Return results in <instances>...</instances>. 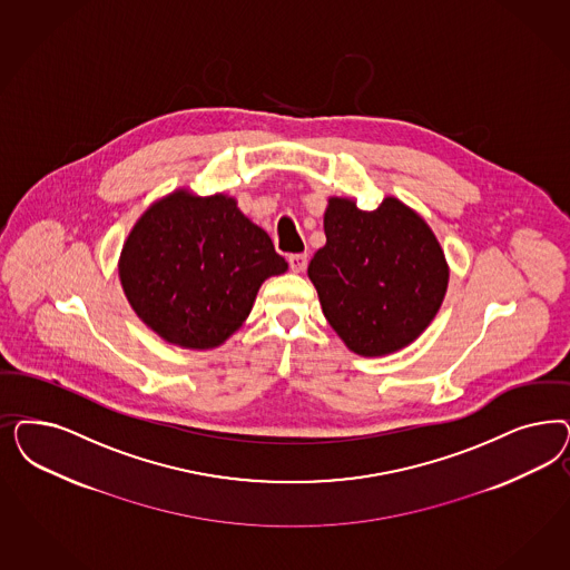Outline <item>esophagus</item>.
Instances as JSON below:
<instances>
[{
  "mask_svg": "<svg viewBox=\"0 0 570 570\" xmlns=\"http://www.w3.org/2000/svg\"><path fill=\"white\" fill-rule=\"evenodd\" d=\"M308 266V254H292L289 256V268L294 273H302Z\"/></svg>",
  "mask_w": 570,
  "mask_h": 570,
  "instance_id": "1",
  "label": "esophagus"
}]
</instances>
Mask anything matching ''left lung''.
<instances>
[{"mask_svg": "<svg viewBox=\"0 0 570 570\" xmlns=\"http://www.w3.org/2000/svg\"><path fill=\"white\" fill-rule=\"evenodd\" d=\"M325 237L308 276L344 344L361 356H384L417 340L449 285L441 243L423 218L394 197L373 212L333 197Z\"/></svg>", "mask_w": 570, "mask_h": 570, "instance_id": "left-lung-1", "label": "left lung"}]
</instances>
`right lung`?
Masks as SVG:
<instances>
[{"label":"right lung","mask_w":570,"mask_h":570,"mask_svg":"<svg viewBox=\"0 0 570 570\" xmlns=\"http://www.w3.org/2000/svg\"><path fill=\"white\" fill-rule=\"evenodd\" d=\"M287 271L271 237L226 195L176 190L131 228L119 276L134 313L169 344L220 346L252 313L259 285Z\"/></svg>","instance_id":"obj_1"}]
</instances>
